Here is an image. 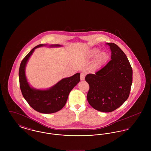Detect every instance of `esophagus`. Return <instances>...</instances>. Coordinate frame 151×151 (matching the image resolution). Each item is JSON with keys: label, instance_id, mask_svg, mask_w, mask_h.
Here are the masks:
<instances>
[{"label": "esophagus", "instance_id": "obj_1", "mask_svg": "<svg viewBox=\"0 0 151 151\" xmlns=\"http://www.w3.org/2000/svg\"><path fill=\"white\" fill-rule=\"evenodd\" d=\"M85 77H86V73L85 72H81L80 73V79H81V80H84Z\"/></svg>", "mask_w": 151, "mask_h": 151}]
</instances>
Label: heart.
Listing matches in <instances>:
<instances>
[{
  "mask_svg": "<svg viewBox=\"0 0 151 151\" xmlns=\"http://www.w3.org/2000/svg\"><path fill=\"white\" fill-rule=\"evenodd\" d=\"M100 52V50L98 49H94L92 51L91 54L92 56H96ZM99 54V53H98ZM108 58V55L105 52H100L96 57V62L98 65H102L104 63Z\"/></svg>",
  "mask_w": 151,
  "mask_h": 151,
  "instance_id": "b5f03b06",
  "label": "heart"
}]
</instances>
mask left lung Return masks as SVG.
Wrapping results in <instances>:
<instances>
[{
    "label": "left lung",
    "instance_id": "obj_1",
    "mask_svg": "<svg viewBox=\"0 0 151 151\" xmlns=\"http://www.w3.org/2000/svg\"><path fill=\"white\" fill-rule=\"evenodd\" d=\"M111 60L95 74L86 76L89 89L87 100L94 109L105 113L120 107L129 96L132 69L124 52L114 43H107Z\"/></svg>",
    "mask_w": 151,
    "mask_h": 151
}]
</instances>
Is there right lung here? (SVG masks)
Listing matches in <instances>:
<instances>
[{"instance_id": "add662e5", "label": "right lung", "mask_w": 151, "mask_h": 151, "mask_svg": "<svg viewBox=\"0 0 151 151\" xmlns=\"http://www.w3.org/2000/svg\"><path fill=\"white\" fill-rule=\"evenodd\" d=\"M46 46L40 44L35 47L22 59L20 65L19 76L22 94L29 105L37 111L50 114L57 112L65 106L69 93L80 81V73L71 77L62 79L55 86L46 90L36 89L29 86L25 76L27 63L36 48ZM51 47L61 46L52 45Z\"/></svg>"}]
</instances>
